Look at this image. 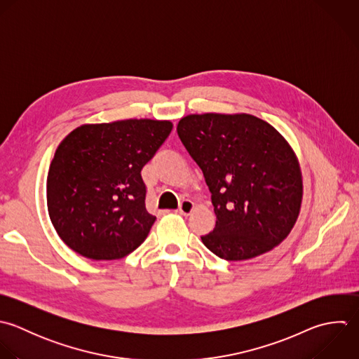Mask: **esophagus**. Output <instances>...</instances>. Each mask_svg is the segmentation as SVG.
<instances>
[{
    "label": "esophagus",
    "mask_w": 359,
    "mask_h": 359,
    "mask_svg": "<svg viewBox=\"0 0 359 359\" xmlns=\"http://www.w3.org/2000/svg\"><path fill=\"white\" fill-rule=\"evenodd\" d=\"M194 203L191 200H183L179 205V212L182 215H190L194 211Z\"/></svg>",
    "instance_id": "esophagus-1"
}]
</instances>
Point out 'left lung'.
Segmentation results:
<instances>
[{
	"label": "left lung",
	"instance_id": "left-lung-1",
	"mask_svg": "<svg viewBox=\"0 0 359 359\" xmlns=\"http://www.w3.org/2000/svg\"><path fill=\"white\" fill-rule=\"evenodd\" d=\"M177 134L212 194L217 224L201 241L214 255L249 260L287 239L304 180L295 151L271 124L248 113L189 114Z\"/></svg>",
	"mask_w": 359,
	"mask_h": 359
}]
</instances>
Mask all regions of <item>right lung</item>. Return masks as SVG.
<instances>
[{
  "instance_id": "obj_1",
  "label": "right lung",
  "mask_w": 359,
  "mask_h": 359,
  "mask_svg": "<svg viewBox=\"0 0 359 359\" xmlns=\"http://www.w3.org/2000/svg\"><path fill=\"white\" fill-rule=\"evenodd\" d=\"M173 128L170 120L127 118L82 124L57 147L46 196L60 239L90 260H118L148 236L141 169Z\"/></svg>"
}]
</instances>
